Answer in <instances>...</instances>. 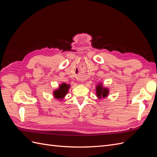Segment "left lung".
Listing matches in <instances>:
<instances>
[{
  "label": "left lung",
  "mask_w": 157,
  "mask_h": 157,
  "mask_svg": "<svg viewBox=\"0 0 157 157\" xmlns=\"http://www.w3.org/2000/svg\"><path fill=\"white\" fill-rule=\"evenodd\" d=\"M96 96L99 99L107 98L109 94V89L107 88H104L102 84H99L96 88Z\"/></svg>",
  "instance_id": "obj_1"
}]
</instances>
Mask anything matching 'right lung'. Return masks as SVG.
I'll return each mask as SVG.
<instances>
[{"label":"right lung","mask_w":157,"mask_h":157,"mask_svg":"<svg viewBox=\"0 0 157 157\" xmlns=\"http://www.w3.org/2000/svg\"><path fill=\"white\" fill-rule=\"evenodd\" d=\"M70 88V85L66 83L61 84L58 89H56L54 91V96L55 98L58 99H62L67 94L69 89Z\"/></svg>","instance_id":"right-lung-1"}]
</instances>
